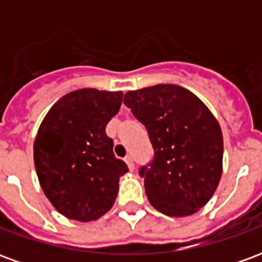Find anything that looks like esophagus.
<instances>
[{
  "label": "esophagus",
  "mask_w": 262,
  "mask_h": 262,
  "mask_svg": "<svg viewBox=\"0 0 262 262\" xmlns=\"http://www.w3.org/2000/svg\"><path fill=\"white\" fill-rule=\"evenodd\" d=\"M125 163H126V164H127V167H129V170H130V171L135 170V163H133V160H132V157H126Z\"/></svg>",
  "instance_id": "esophagus-1"
}]
</instances>
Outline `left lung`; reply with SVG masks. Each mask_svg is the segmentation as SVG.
I'll list each match as a JSON object with an SVG mask.
<instances>
[{
	"label": "left lung",
	"instance_id": "1",
	"mask_svg": "<svg viewBox=\"0 0 262 262\" xmlns=\"http://www.w3.org/2000/svg\"><path fill=\"white\" fill-rule=\"evenodd\" d=\"M123 102L153 144V161L139 171L151 206L176 217L198 212L222 177L219 122L195 94L174 84L127 91Z\"/></svg>",
	"mask_w": 262,
	"mask_h": 262
}]
</instances>
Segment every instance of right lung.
<instances>
[{
    "mask_svg": "<svg viewBox=\"0 0 262 262\" xmlns=\"http://www.w3.org/2000/svg\"><path fill=\"white\" fill-rule=\"evenodd\" d=\"M122 91L82 88L50 108L33 143L43 192L56 210L78 222L97 220L114 206L127 165L115 157L105 127L122 105Z\"/></svg>",
    "mask_w": 262,
    "mask_h": 262,
    "instance_id": "right-lung-1",
    "label": "right lung"
}]
</instances>
